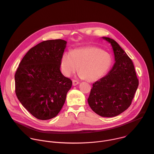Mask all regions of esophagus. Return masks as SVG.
<instances>
[{"label":"esophagus","instance_id":"esophagus-1","mask_svg":"<svg viewBox=\"0 0 154 154\" xmlns=\"http://www.w3.org/2000/svg\"><path fill=\"white\" fill-rule=\"evenodd\" d=\"M79 83V81H77V80H72V85H73L74 86H76V85H78Z\"/></svg>","mask_w":154,"mask_h":154}]
</instances>
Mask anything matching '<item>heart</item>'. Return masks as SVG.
<instances>
[{
  "mask_svg": "<svg viewBox=\"0 0 154 154\" xmlns=\"http://www.w3.org/2000/svg\"><path fill=\"white\" fill-rule=\"evenodd\" d=\"M111 64V57L106 52L98 48L88 46L64 53L61 60V68L64 75L69 77L79 67L82 78L95 82L107 72Z\"/></svg>",
  "mask_w": 154,
  "mask_h": 154,
  "instance_id": "b5f03b06",
  "label": "heart"
}]
</instances>
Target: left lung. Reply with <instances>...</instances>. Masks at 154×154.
I'll return each instance as SVG.
<instances>
[{"label": "left lung", "mask_w": 154, "mask_h": 154, "mask_svg": "<svg viewBox=\"0 0 154 154\" xmlns=\"http://www.w3.org/2000/svg\"><path fill=\"white\" fill-rule=\"evenodd\" d=\"M111 43L115 63L105 77L93 84L88 102L102 117H114L130 106L139 81L134 65L125 51L113 39L103 37Z\"/></svg>", "instance_id": "8db88e82"}]
</instances>
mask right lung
I'll list each match as a JSON object with an SVG mask.
<instances>
[{
    "label": "right lung",
    "instance_id": "right-lung-1",
    "mask_svg": "<svg viewBox=\"0 0 154 154\" xmlns=\"http://www.w3.org/2000/svg\"><path fill=\"white\" fill-rule=\"evenodd\" d=\"M66 41H44L30 49L22 59L14 75L18 100L34 117L48 120L61 109L72 80L60 71Z\"/></svg>",
    "mask_w": 154,
    "mask_h": 154
}]
</instances>
